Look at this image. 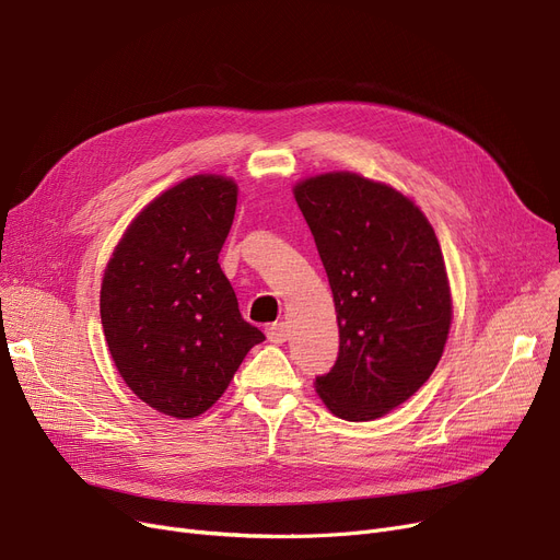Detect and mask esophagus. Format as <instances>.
I'll return each instance as SVG.
<instances>
[{"mask_svg":"<svg viewBox=\"0 0 560 560\" xmlns=\"http://www.w3.org/2000/svg\"><path fill=\"white\" fill-rule=\"evenodd\" d=\"M267 340H270V343H277V346L285 343V340H288V325L285 323H275V325L267 327Z\"/></svg>","mask_w":560,"mask_h":560,"instance_id":"obj_1","label":"esophagus"}]
</instances>
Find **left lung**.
<instances>
[{"instance_id": "obj_1", "label": "left lung", "mask_w": 560, "mask_h": 560, "mask_svg": "<svg viewBox=\"0 0 560 560\" xmlns=\"http://www.w3.org/2000/svg\"><path fill=\"white\" fill-rule=\"evenodd\" d=\"M331 285L338 357L315 377L331 415L371 421L428 382L451 329V288L425 214L394 187L350 172L295 185Z\"/></svg>"}]
</instances>
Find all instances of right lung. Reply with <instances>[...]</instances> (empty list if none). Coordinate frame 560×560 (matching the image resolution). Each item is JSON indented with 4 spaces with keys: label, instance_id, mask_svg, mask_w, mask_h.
Here are the masks:
<instances>
[{
    "label": "right lung",
    "instance_id": "right-lung-1",
    "mask_svg": "<svg viewBox=\"0 0 560 560\" xmlns=\"http://www.w3.org/2000/svg\"><path fill=\"white\" fill-rule=\"evenodd\" d=\"M235 203L231 178L191 176L135 217L107 262L101 318L112 359L132 394L166 417L203 415L265 340L217 262Z\"/></svg>",
    "mask_w": 560,
    "mask_h": 560
}]
</instances>
